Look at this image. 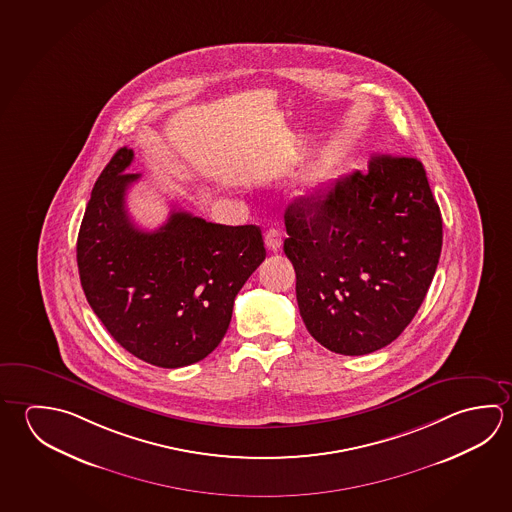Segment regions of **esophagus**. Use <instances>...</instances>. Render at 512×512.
<instances>
[{"instance_id":"1","label":"esophagus","mask_w":512,"mask_h":512,"mask_svg":"<svg viewBox=\"0 0 512 512\" xmlns=\"http://www.w3.org/2000/svg\"><path fill=\"white\" fill-rule=\"evenodd\" d=\"M266 246H268V250H271V252H278L280 250V246H282L280 230L269 228L268 232H266Z\"/></svg>"}]
</instances>
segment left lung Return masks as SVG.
<instances>
[{"instance_id": "left-lung-1", "label": "left lung", "mask_w": 512, "mask_h": 512, "mask_svg": "<svg viewBox=\"0 0 512 512\" xmlns=\"http://www.w3.org/2000/svg\"><path fill=\"white\" fill-rule=\"evenodd\" d=\"M284 252L305 327L325 349L363 356L406 329L442 250V217L417 158L374 154L287 207Z\"/></svg>"}]
</instances>
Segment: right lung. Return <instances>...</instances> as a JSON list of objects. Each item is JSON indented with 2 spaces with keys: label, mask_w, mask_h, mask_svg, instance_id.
<instances>
[{
  "label": "right lung",
  "mask_w": 512,
  "mask_h": 512,
  "mask_svg": "<svg viewBox=\"0 0 512 512\" xmlns=\"http://www.w3.org/2000/svg\"><path fill=\"white\" fill-rule=\"evenodd\" d=\"M133 149H118L91 190L77 239L84 295L109 334L156 367H187L225 338L234 300L266 248L259 226H225L172 210L136 228L126 192Z\"/></svg>",
  "instance_id": "right-lung-1"
}]
</instances>
